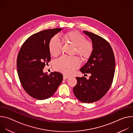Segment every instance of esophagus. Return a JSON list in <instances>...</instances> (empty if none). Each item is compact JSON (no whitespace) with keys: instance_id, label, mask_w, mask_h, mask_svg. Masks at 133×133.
Here are the masks:
<instances>
[{"instance_id":"34e87169","label":"esophagus","mask_w":133,"mask_h":133,"mask_svg":"<svg viewBox=\"0 0 133 133\" xmlns=\"http://www.w3.org/2000/svg\"><path fill=\"white\" fill-rule=\"evenodd\" d=\"M69 78V77L68 76L66 75H65L63 76V79H64V80H66V79H68V78Z\"/></svg>"}]
</instances>
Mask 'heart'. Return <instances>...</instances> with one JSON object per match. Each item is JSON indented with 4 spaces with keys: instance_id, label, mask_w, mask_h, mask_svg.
Here are the masks:
<instances>
[{
    "instance_id": "heart-1",
    "label": "heart",
    "mask_w": 133,
    "mask_h": 133,
    "mask_svg": "<svg viewBox=\"0 0 133 133\" xmlns=\"http://www.w3.org/2000/svg\"><path fill=\"white\" fill-rule=\"evenodd\" d=\"M65 38L68 42L76 47V52L83 59H88L93 50L92 43L87 41L86 37L77 31H71L65 35ZM63 42L60 37L55 35L50 40L49 49L50 54L56 56L61 54L62 50ZM81 64L80 59L77 57L63 56L57 59L54 64L55 69L66 75L72 74L76 69Z\"/></svg>"
}]
</instances>
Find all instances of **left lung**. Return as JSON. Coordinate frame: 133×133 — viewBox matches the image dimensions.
I'll return each mask as SVG.
<instances>
[{
    "label": "left lung",
    "instance_id": "obj_1",
    "mask_svg": "<svg viewBox=\"0 0 133 133\" xmlns=\"http://www.w3.org/2000/svg\"><path fill=\"white\" fill-rule=\"evenodd\" d=\"M90 37L93 45L91 55L80 71L90 73L88 79L76 77L77 83L73 92L78 100L85 103L95 102L102 98L109 89L114 76L115 57L109 44L101 36L84 31Z\"/></svg>",
    "mask_w": 133,
    "mask_h": 133
}]
</instances>
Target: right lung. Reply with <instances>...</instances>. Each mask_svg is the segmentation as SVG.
Returning <instances> with one entry per match:
<instances>
[{
    "label": "right lung",
    "mask_w": 133,
    "mask_h": 133,
    "mask_svg": "<svg viewBox=\"0 0 133 133\" xmlns=\"http://www.w3.org/2000/svg\"><path fill=\"white\" fill-rule=\"evenodd\" d=\"M62 28L46 29L31 35L23 44L17 59L19 79L26 92L37 99L52 96L62 83L63 76L58 72L44 73L50 62L49 43Z\"/></svg>",
    "instance_id": "obj_1"
}]
</instances>
